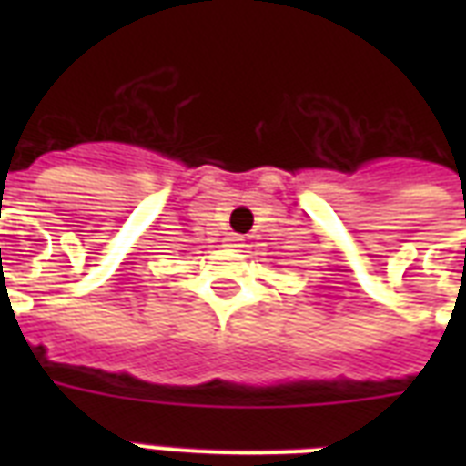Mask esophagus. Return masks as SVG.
<instances>
[{
  "instance_id": "obj_1",
  "label": "esophagus",
  "mask_w": 466,
  "mask_h": 466,
  "mask_svg": "<svg viewBox=\"0 0 466 466\" xmlns=\"http://www.w3.org/2000/svg\"><path fill=\"white\" fill-rule=\"evenodd\" d=\"M227 247H232V248H239V247H244V239H241L239 234H229V237H227Z\"/></svg>"
}]
</instances>
